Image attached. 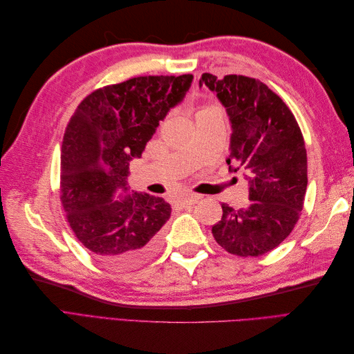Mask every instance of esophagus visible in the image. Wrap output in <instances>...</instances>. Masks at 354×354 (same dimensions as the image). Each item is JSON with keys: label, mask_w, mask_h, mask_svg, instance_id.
I'll return each instance as SVG.
<instances>
[{"label": "esophagus", "mask_w": 354, "mask_h": 354, "mask_svg": "<svg viewBox=\"0 0 354 354\" xmlns=\"http://www.w3.org/2000/svg\"><path fill=\"white\" fill-rule=\"evenodd\" d=\"M199 201V196L196 195H185L177 198V203L180 207H189V205H195V203Z\"/></svg>", "instance_id": "esophagus-1"}]
</instances>
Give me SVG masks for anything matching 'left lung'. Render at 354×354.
Segmentation results:
<instances>
[{
    "label": "left lung",
    "mask_w": 354,
    "mask_h": 354,
    "mask_svg": "<svg viewBox=\"0 0 354 354\" xmlns=\"http://www.w3.org/2000/svg\"><path fill=\"white\" fill-rule=\"evenodd\" d=\"M202 85L226 108L232 127L226 162L233 173L243 171L251 201L241 209L221 203L212 236L230 254L263 255L288 238L303 209L307 153L301 130L283 100L259 80L202 73Z\"/></svg>",
    "instance_id": "left-lung-1"
}]
</instances>
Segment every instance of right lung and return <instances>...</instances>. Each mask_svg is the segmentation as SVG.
<instances>
[{
    "label": "right lung",
    "mask_w": 354,
    "mask_h": 354,
    "mask_svg": "<svg viewBox=\"0 0 354 354\" xmlns=\"http://www.w3.org/2000/svg\"><path fill=\"white\" fill-rule=\"evenodd\" d=\"M192 81L194 75H160L108 85L71 118L60 156L62 205L78 241L104 264L130 269L159 250L171 207L131 190L128 169Z\"/></svg>",
    "instance_id": "obj_1"
}]
</instances>
